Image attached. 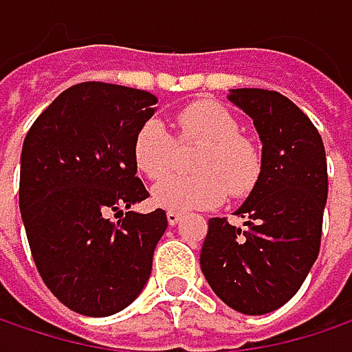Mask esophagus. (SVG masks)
<instances>
[{"label": "esophagus", "instance_id": "1", "mask_svg": "<svg viewBox=\"0 0 352 352\" xmlns=\"http://www.w3.org/2000/svg\"><path fill=\"white\" fill-rule=\"evenodd\" d=\"M179 221H181V215H179L177 211H167V223H169L171 227H173V225H177Z\"/></svg>", "mask_w": 352, "mask_h": 352}]
</instances>
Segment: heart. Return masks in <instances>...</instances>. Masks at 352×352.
<instances>
[{
    "label": "heart",
    "instance_id": "obj_1",
    "mask_svg": "<svg viewBox=\"0 0 352 352\" xmlns=\"http://www.w3.org/2000/svg\"><path fill=\"white\" fill-rule=\"evenodd\" d=\"M179 141L203 143L193 169L197 175H167L151 189L153 205L169 211L211 209L227 193L249 195L261 177L257 145L243 137L237 119L215 101H195L175 115ZM133 163L147 179H159L171 169L175 141L157 119H145L133 137Z\"/></svg>",
    "mask_w": 352,
    "mask_h": 352
}]
</instances>
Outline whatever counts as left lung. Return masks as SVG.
I'll list each match as a JSON object with an SVG mask.
<instances>
[{
  "label": "left lung",
  "instance_id": "1",
  "mask_svg": "<svg viewBox=\"0 0 352 352\" xmlns=\"http://www.w3.org/2000/svg\"><path fill=\"white\" fill-rule=\"evenodd\" d=\"M227 99L253 119L261 177L235 211L245 229L209 219L201 271L219 299L243 315H265L297 293L317 261L329 193L317 127L285 95L231 89Z\"/></svg>",
  "mask_w": 352,
  "mask_h": 352
}]
</instances>
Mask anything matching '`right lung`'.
<instances>
[{"mask_svg":"<svg viewBox=\"0 0 352 352\" xmlns=\"http://www.w3.org/2000/svg\"><path fill=\"white\" fill-rule=\"evenodd\" d=\"M155 103L149 91L77 83L25 135L19 211L33 261L47 289L79 315L123 311L151 275L167 215L129 209L149 197L131 147ZM123 208L128 213L117 226L107 219Z\"/></svg>","mask_w":352,"mask_h":352,"instance_id":"add662e5","label":"right lung"}]
</instances>
